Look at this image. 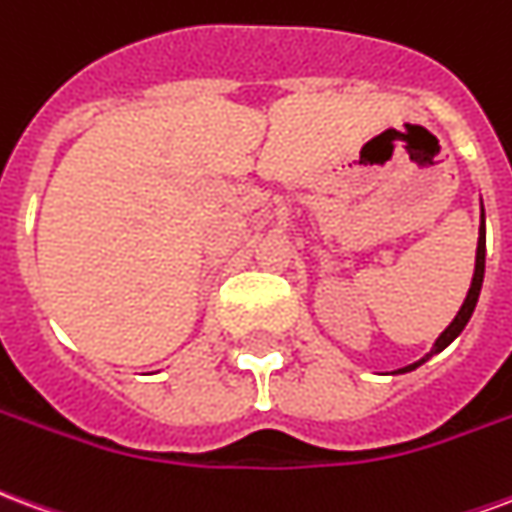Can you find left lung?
Instances as JSON below:
<instances>
[{
    "label": "left lung",
    "mask_w": 512,
    "mask_h": 512,
    "mask_svg": "<svg viewBox=\"0 0 512 512\" xmlns=\"http://www.w3.org/2000/svg\"><path fill=\"white\" fill-rule=\"evenodd\" d=\"M483 277H485V211L483 205H480V238H477V255H474V274H472V285H469V293H466V299H463L461 310H458V315L452 318V323L444 329V332L436 337V343H433V348H430L428 354L422 356L419 362H414V365H406L400 367V370H395V373H411V370H417L419 365H425L430 356L441 354L447 345L458 337V334L466 329V323H469V318H472L474 307H477V299H480V290H483Z\"/></svg>",
    "instance_id": "8db88e82"
}]
</instances>
